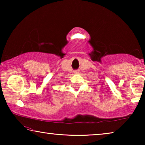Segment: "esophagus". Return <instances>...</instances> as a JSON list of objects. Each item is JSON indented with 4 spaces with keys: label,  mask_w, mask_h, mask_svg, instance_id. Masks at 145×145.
Wrapping results in <instances>:
<instances>
[{
    "label": "esophagus",
    "mask_w": 145,
    "mask_h": 145,
    "mask_svg": "<svg viewBox=\"0 0 145 145\" xmlns=\"http://www.w3.org/2000/svg\"><path fill=\"white\" fill-rule=\"evenodd\" d=\"M77 72H78V70H75L74 71V73H77Z\"/></svg>",
    "instance_id": "1"
}]
</instances>
